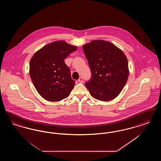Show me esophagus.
I'll use <instances>...</instances> for the list:
<instances>
[{
  "instance_id": "34e87169",
  "label": "esophagus",
  "mask_w": 161,
  "mask_h": 161,
  "mask_svg": "<svg viewBox=\"0 0 161 161\" xmlns=\"http://www.w3.org/2000/svg\"><path fill=\"white\" fill-rule=\"evenodd\" d=\"M78 81L79 82V83H82L83 82V78H81V77H80L79 78V79L78 80Z\"/></svg>"
}]
</instances>
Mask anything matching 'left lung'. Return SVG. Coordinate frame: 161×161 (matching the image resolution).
<instances>
[{
  "instance_id": "1",
  "label": "left lung",
  "mask_w": 161,
  "mask_h": 161,
  "mask_svg": "<svg viewBox=\"0 0 161 161\" xmlns=\"http://www.w3.org/2000/svg\"><path fill=\"white\" fill-rule=\"evenodd\" d=\"M83 49L92 72L86 87L97 100H114L122 91L129 75L125 55L113 43L103 40H92Z\"/></svg>"
}]
</instances>
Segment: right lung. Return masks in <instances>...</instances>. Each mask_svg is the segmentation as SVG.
<instances>
[{
  "instance_id": "1",
  "label": "right lung",
  "mask_w": 161,
  "mask_h": 161,
  "mask_svg": "<svg viewBox=\"0 0 161 161\" xmlns=\"http://www.w3.org/2000/svg\"><path fill=\"white\" fill-rule=\"evenodd\" d=\"M77 46L59 40L37 51L30 62V75L37 91L45 100L60 101L67 98L75 85L70 70L65 64Z\"/></svg>"
}]
</instances>
